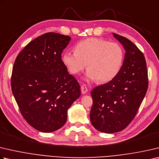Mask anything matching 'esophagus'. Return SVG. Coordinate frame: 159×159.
<instances>
[{
	"instance_id": "1",
	"label": "esophagus",
	"mask_w": 159,
	"mask_h": 159,
	"mask_svg": "<svg viewBox=\"0 0 159 159\" xmlns=\"http://www.w3.org/2000/svg\"><path fill=\"white\" fill-rule=\"evenodd\" d=\"M88 92V89L87 86H86L85 85H83L81 86V92H82V94H86Z\"/></svg>"
}]
</instances>
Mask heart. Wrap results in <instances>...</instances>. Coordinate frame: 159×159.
Segmentation results:
<instances>
[{"instance_id": "b5f03b06", "label": "heart", "mask_w": 159, "mask_h": 159, "mask_svg": "<svg viewBox=\"0 0 159 159\" xmlns=\"http://www.w3.org/2000/svg\"><path fill=\"white\" fill-rule=\"evenodd\" d=\"M124 60L125 51L119 44L94 37L77 43L75 52L67 51L62 57L63 64L71 74H79L87 64V79L102 83L117 76Z\"/></svg>"}]
</instances>
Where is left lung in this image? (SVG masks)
<instances>
[{
  "label": "left lung",
  "instance_id": "8db88e82",
  "mask_svg": "<svg viewBox=\"0 0 159 159\" xmlns=\"http://www.w3.org/2000/svg\"><path fill=\"white\" fill-rule=\"evenodd\" d=\"M112 34L126 51L123 65L116 77L92 89L89 114L92 126L106 134L122 131L131 122L148 88L143 53L127 38Z\"/></svg>",
  "mask_w": 159,
  "mask_h": 159
}]
</instances>
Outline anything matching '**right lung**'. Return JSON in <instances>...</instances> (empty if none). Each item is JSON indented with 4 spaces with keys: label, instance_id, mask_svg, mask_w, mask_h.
<instances>
[{
    "label": "right lung",
    "instance_id": "right-lung-1",
    "mask_svg": "<svg viewBox=\"0 0 159 159\" xmlns=\"http://www.w3.org/2000/svg\"><path fill=\"white\" fill-rule=\"evenodd\" d=\"M70 36L47 33L28 43L12 68L11 91L25 121L50 133L67 122V110L80 97V85L69 74L61 54Z\"/></svg>",
    "mask_w": 159,
    "mask_h": 159
}]
</instances>
